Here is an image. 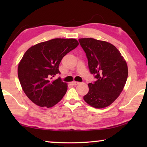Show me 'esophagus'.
<instances>
[{
	"label": "esophagus",
	"mask_w": 147,
	"mask_h": 147,
	"mask_svg": "<svg viewBox=\"0 0 147 147\" xmlns=\"http://www.w3.org/2000/svg\"><path fill=\"white\" fill-rule=\"evenodd\" d=\"M80 84L79 82H76V81L72 82V84H73V85H78V84Z\"/></svg>",
	"instance_id": "esophagus-1"
}]
</instances>
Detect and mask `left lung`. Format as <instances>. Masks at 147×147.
<instances>
[{
  "label": "left lung",
  "instance_id": "obj_1",
  "mask_svg": "<svg viewBox=\"0 0 147 147\" xmlns=\"http://www.w3.org/2000/svg\"><path fill=\"white\" fill-rule=\"evenodd\" d=\"M90 73L96 81L88 84L84 100L92 107H107L120 96L128 78L127 64L115 46L92 38L79 39Z\"/></svg>",
  "mask_w": 147,
  "mask_h": 147
}]
</instances>
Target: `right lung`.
<instances>
[{
    "label": "right lung",
    "mask_w": 147,
    "mask_h": 147,
    "mask_svg": "<svg viewBox=\"0 0 147 147\" xmlns=\"http://www.w3.org/2000/svg\"><path fill=\"white\" fill-rule=\"evenodd\" d=\"M79 45L75 39H53L32 46L18 66V77L24 92L36 105L51 108L65 95L67 85L60 78L59 65L66 54Z\"/></svg>",
    "instance_id": "add662e5"
}]
</instances>
